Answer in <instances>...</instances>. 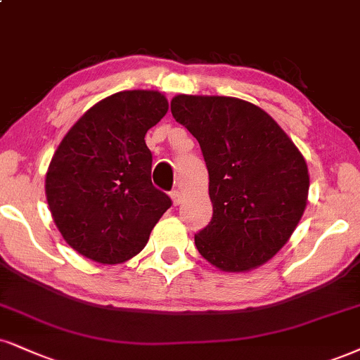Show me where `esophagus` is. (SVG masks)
<instances>
[{
  "instance_id": "obj_1",
  "label": "esophagus",
  "mask_w": 360,
  "mask_h": 360,
  "mask_svg": "<svg viewBox=\"0 0 360 360\" xmlns=\"http://www.w3.org/2000/svg\"><path fill=\"white\" fill-rule=\"evenodd\" d=\"M170 197H172V202H173V205H180V202H181V193L179 192V190H172L170 192Z\"/></svg>"
}]
</instances>
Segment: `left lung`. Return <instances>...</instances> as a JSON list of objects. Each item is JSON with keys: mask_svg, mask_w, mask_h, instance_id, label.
Returning a JSON list of instances; mask_svg holds the SVG:
<instances>
[{"mask_svg": "<svg viewBox=\"0 0 360 360\" xmlns=\"http://www.w3.org/2000/svg\"><path fill=\"white\" fill-rule=\"evenodd\" d=\"M172 115L200 143L214 215L195 233L203 259L227 272L265 264L294 232L309 170L277 122L232 96L179 95Z\"/></svg>", "mask_w": 360, "mask_h": 360, "instance_id": "1", "label": "left lung"}]
</instances>
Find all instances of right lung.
<instances>
[{
  "instance_id": "right-lung-1",
  "label": "right lung",
  "mask_w": 360,
  "mask_h": 360,
  "mask_svg": "<svg viewBox=\"0 0 360 360\" xmlns=\"http://www.w3.org/2000/svg\"><path fill=\"white\" fill-rule=\"evenodd\" d=\"M168 101L148 90L101 100L66 133L46 173L53 220L70 247L100 264L143 250L172 200L152 184L150 128Z\"/></svg>"
}]
</instances>
